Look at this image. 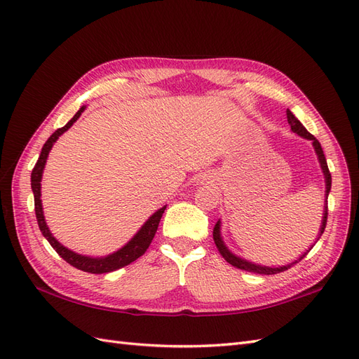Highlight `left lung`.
<instances>
[{"label": "left lung", "mask_w": 359, "mask_h": 359, "mask_svg": "<svg viewBox=\"0 0 359 359\" xmlns=\"http://www.w3.org/2000/svg\"><path fill=\"white\" fill-rule=\"evenodd\" d=\"M287 123H289V126H290V128H292V132H295L297 135H299V136H302V137H306V139H310L311 142H313V147H314V149H316V153H318V157H319V161H320V168H322V170H323V175H325V182H327V206H325V211H323V220H322V226H320V232H319V236H318V241H319V238L322 236V233H323V231H325V227H327V220H328V194H330V190H331V173H330V169H328V165H327V158H325V154H323V149H322V147H320V142L319 140L314 137L311 133H309L307 132V128L304 127L298 119L293 116V114L287 109ZM212 238H214V243H215V245H217V248H219V252H220V255L224 257V260L226 262H229L232 266H235V268H240V269H244V271H248V273H255V274H264V276H271V274H278V273H283V271H286V269H289V268H292L293 266V264H298V262H301V260L306 257L307 255H309V252L310 250L313 248V245L307 250L306 253H304L297 262H293V264H290V265H286V266H280V268H269V266H260V265H255V264H252V262H247V260H244V259H240V257H236L235 255H232L229 250L226 248V245L223 244V241H222V236H220V222H217L215 223V226H214V231H212Z\"/></svg>", "instance_id": "8db88e82"}]
</instances>
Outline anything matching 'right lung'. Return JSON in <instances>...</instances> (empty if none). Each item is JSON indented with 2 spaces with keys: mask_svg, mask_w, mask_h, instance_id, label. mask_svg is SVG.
Listing matches in <instances>:
<instances>
[{
  "mask_svg": "<svg viewBox=\"0 0 359 359\" xmlns=\"http://www.w3.org/2000/svg\"><path fill=\"white\" fill-rule=\"evenodd\" d=\"M83 109H85V106H82L81 109L76 112V115L70 119V121L66 126L58 128L57 132H53L50 135V137L45 142V145H43L40 157H39V160L36 163L34 169H32V172H31V189H32V193H34V210H36V217H37L39 227H40L43 236H45L46 240L49 241V244L52 245V248L55 250V252L64 260H66L67 264H70L74 268H78L81 271H85V273H91V274H104V273H111V271H116L119 268H123V266H126L128 264L135 262L137 257H140L147 252V248L149 247L151 241H153V238H154V235L157 232L160 219H161L163 212H165L166 206H163V208H160L157 212H154L153 215L149 217L148 222L142 227H140V231L132 238V241H130L127 245H124L121 250H118L116 253L109 255L107 257L94 259V257H88V256H82V255H78V253H73V252H70L69 248L61 245L55 240V238L52 236V233L49 232L48 226H46L45 217H43V208H41V201H40L41 173H43V169H45V163H46V158L49 156V151H50L53 142H55V140L64 132H66V130H69L72 127V124L76 121V119L81 116Z\"/></svg>",
  "mask_w": 359,
  "mask_h": 359,
  "instance_id": "1",
  "label": "right lung"
}]
</instances>
